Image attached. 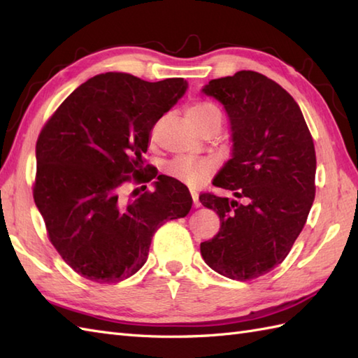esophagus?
<instances>
[{"label": "esophagus", "mask_w": 358, "mask_h": 358, "mask_svg": "<svg viewBox=\"0 0 358 358\" xmlns=\"http://www.w3.org/2000/svg\"><path fill=\"white\" fill-rule=\"evenodd\" d=\"M192 197H193V206H194V208H199V206H201L199 194H197V192H194V189H192Z\"/></svg>", "instance_id": "esophagus-1"}]
</instances>
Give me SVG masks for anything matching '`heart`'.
<instances>
[{
    "label": "heart",
    "instance_id": "1",
    "mask_svg": "<svg viewBox=\"0 0 358 358\" xmlns=\"http://www.w3.org/2000/svg\"><path fill=\"white\" fill-rule=\"evenodd\" d=\"M188 117L202 130L208 124H222V113L213 102H196L188 108ZM213 162L208 159H196L192 156H178L165 164V173L169 176L184 182L187 185H201L213 171Z\"/></svg>",
    "mask_w": 358,
    "mask_h": 358
}]
</instances>
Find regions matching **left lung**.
<instances>
[{"label": "left lung", "instance_id": "8db88e82", "mask_svg": "<svg viewBox=\"0 0 358 358\" xmlns=\"http://www.w3.org/2000/svg\"><path fill=\"white\" fill-rule=\"evenodd\" d=\"M202 92L224 106L231 125V159L213 185L242 202L199 196L220 219L201 254L228 279H257L282 264L306 224L315 196L313 136L291 94L257 71L211 79Z\"/></svg>", "mask_w": 358, "mask_h": 358}]
</instances>
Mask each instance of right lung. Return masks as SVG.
I'll return each mask as SVG.
<instances>
[{"label":"right lung","mask_w":358,"mask_h":358,"mask_svg":"<svg viewBox=\"0 0 358 358\" xmlns=\"http://www.w3.org/2000/svg\"><path fill=\"white\" fill-rule=\"evenodd\" d=\"M187 87L182 78L148 83L107 71L79 85L39 133L34 199L52 245L85 279H129L147 262L157 228L192 210L188 188L165 174L155 192L122 197L127 182L156 178L141 174L142 155Z\"/></svg>","instance_id":"1"}]
</instances>
